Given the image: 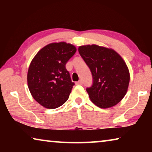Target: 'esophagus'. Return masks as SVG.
<instances>
[{"label": "esophagus", "instance_id": "esophagus-1", "mask_svg": "<svg viewBox=\"0 0 152 152\" xmlns=\"http://www.w3.org/2000/svg\"><path fill=\"white\" fill-rule=\"evenodd\" d=\"M82 84V80H80L79 81H78V82H76V85H81Z\"/></svg>", "mask_w": 152, "mask_h": 152}]
</instances>
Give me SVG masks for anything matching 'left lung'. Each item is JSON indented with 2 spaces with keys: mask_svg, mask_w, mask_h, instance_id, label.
<instances>
[{
  "mask_svg": "<svg viewBox=\"0 0 152 152\" xmlns=\"http://www.w3.org/2000/svg\"><path fill=\"white\" fill-rule=\"evenodd\" d=\"M78 51L92 73V84L86 88L91 101L102 109L119 103L130 80L123 58L113 50L96 45L80 46Z\"/></svg>",
  "mask_w": 152,
  "mask_h": 152,
  "instance_id": "obj_1",
  "label": "left lung"
}]
</instances>
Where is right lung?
<instances>
[{
  "label": "right lung",
  "instance_id": "right-lung-1",
  "mask_svg": "<svg viewBox=\"0 0 152 152\" xmlns=\"http://www.w3.org/2000/svg\"><path fill=\"white\" fill-rule=\"evenodd\" d=\"M76 51L66 42L53 43L43 48L33 59L27 73L29 91L36 101L47 109L65 103L74 85L66 64Z\"/></svg>",
  "mask_w": 152,
  "mask_h": 152
}]
</instances>
